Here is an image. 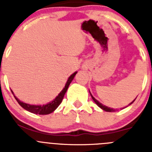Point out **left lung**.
<instances>
[{
  "label": "left lung",
  "instance_id": "obj_1",
  "mask_svg": "<svg viewBox=\"0 0 152 152\" xmlns=\"http://www.w3.org/2000/svg\"><path fill=\"white\" fill-rule=\"evenodd\" d=\"M91 96H92V99H93V100H94V101L95 103H96V105H97L99 107H100V108H101V109H103V110L107 111V112H113V111H115V110H113V109L110 108V107H106V106H103V104H102V103H100V102L98 101V100H96V99H95V98L92 96V95H91ZM135 99H136V98H135ZM135 100H134L132 102V103H130V104H132V103H133V102L135 101ZM130 104H129V105H130Z\"/></svg>",
  "mask_w": 152,
  "mask_h": 152
}]
</instances>
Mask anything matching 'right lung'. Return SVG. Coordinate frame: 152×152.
Listing matches in <instances>:
<instances>
[{"label":"right lung","instance_id":"add662e5","mask_svg":"<svg viewBox=\"0 0 152 152\" xmlns=\"http://www.w3.org/2000/svg\"><path fill=\"white\" fill-rule=\"evenodd\" d=\"M76 74H77V72H75V73L72 74V75L68 77V80H67L66 82V84L64 86V89L60 92L59 94L56 96V99H55L53 101L47 103L45 105H29V104H27V103L21 102L20 100H18L15 96H14V97H15V99L17 100V101L18 102L19 104H20L23 108L25 109L26 110L29 111V112L33 113L35 114H39V115H47V114H49L53 112V111L60 105V103L62 101L63 97H64V94H65V93H66L70 84H71V82H72V80L74 79V77H75ZM12 93H13V91H12Z\"/></svg>","mask_w":152,"mask_h":152}]
</instances>
